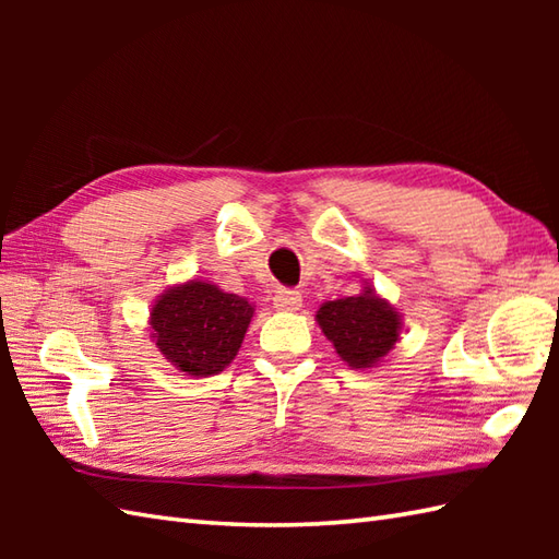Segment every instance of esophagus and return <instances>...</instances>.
I'll return each instance as SVG.
<instances>
[{"label":"esophagus","mask_w":559,"mask_h":559,"mask_svg":"<svg viewBox=\"0 0 559 559\" xmlns=\"http://www.w3.org/2000/svg\"><path fill=\"white\" fill-rule=\"evenodd\" d=\"M273 305L281 312H298L302 307V295L295 288H278L276 295H273Z\"/></svg>","instance_id":"34e87169"}]
</instances>
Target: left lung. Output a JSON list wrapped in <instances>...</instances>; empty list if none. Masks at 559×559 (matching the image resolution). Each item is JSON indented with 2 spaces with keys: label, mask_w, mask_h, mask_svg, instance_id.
Instances as JSON below:
<instances>
[{
  "label": "left lung",
  "mask_w": 559,
  "mask_h": 559,
  "mask_svg": "<svg viewBox=\"0 0 559 559\" xmlns=\"http://www.w3.org/2000/svg\"><path fill=\"white\" fill-rule=\"evenodd\" d=\"M324 336L353 370L382 362L401 336V314L367 286L360 295L329 300L317 312Z\"/></svg>",
  "instance_id": "obj_1"
}]
</instances>
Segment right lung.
Wrapping results in <instances>:
<instances>
[{"instance_id": "1", "label": "right lung", "mask_w": 559, "mask_h": 559, "mask_svg": "<svg viewBox=\"0 0 559 559\" xmlns=\"http://www.w3.org/2000/svg\"><path fill=\"white\" fill-rule=\"evenodd\" d=\"M254 307L206 281L165 290L151 310V331L163 358L192 377L218 374L242 346Z\"/></svg>"}]
</instances>
